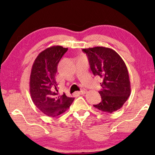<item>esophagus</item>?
Returning a JSON list of instances; mask_svg holds the SVG:
<instances>
[{
  "mask_svg": "<svg viewBox=\"0 0 155 155\" xmlns=\"http://www.w3.org/2000/svg\"><path fill=\"white\" fill-rule=\"evenodd\" d=\"M86 92H87V90H84V89H82V90H80L78 93H79V94H84Z\"/></svg>",
  "mask_w": 155,
  "mask_h": 155,
  "instance_id": "34e87169",
  "label": "esophagus"
}]
</instances>
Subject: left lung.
<instances>
[{
	"mask_svg": "<svg viewBox=\"0 0 155 155\" xmlns=\"http://www.w3.org/2000/svg\"><path fill=\"white\" fill-rule=\"evenodd\" d=\"M82 51L87 55L94 75L103 80L100 83L102 90L99 92L101 101L94 107L106 113L120 109L130 94V82L126 63L110 48L96 46Z\"/></svg>",
	"mask_w": 155,
	"mask_h": 155,
	"instance_id": "left-lung-1",
	"label": "left lung"
}]
</instances>
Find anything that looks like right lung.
Here are the masks:
<instances>
[{
    "mask_svg": "<svg viewBox=\"0 0 155 155\" xmlns=\"http://www.w3.org/2000/svg\"><path fill=\"white\" fill-rule=\"evenodd\" d=\"M68 51L61 46H53L38 55L32 65L29 91L35 105L45 115L56 117L69 109L74 99L65 94H58L55 79L57 66Z\"/></svg>",
    "mask_w": 155,
    "mask_h": 155,
    "instance_id": "add662e5",
    "label": "right lung"
}]
</instances>
